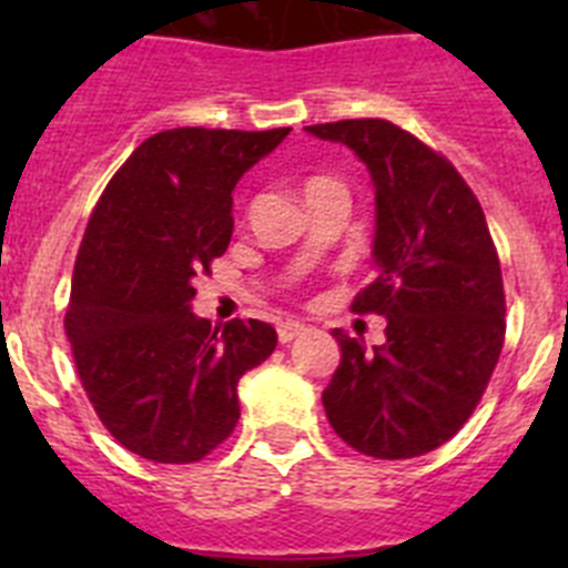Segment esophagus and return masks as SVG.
Returning <instances> with one entry per match:
<instances>
[{
	"label": "esophagus",
	"instance_id": "1",
	"mask_svg": "<svg viewBox=\"0 0 568 568\" xmlns=\"http://www.w3.org/2000/svg\"><path fill=\"white\" fill-rule=\"evenodd\" d=\"M307 333V327L301 324V321H281L278 324V341L281 344H290V341H295L298 335Z\"/></svg>",
	"mask_w": 568,
	"mask_h": 568
}]
</instances>
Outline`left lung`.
<instances>
[{
	"label": "left lung",
	"instance_id": "8db88e82",
	"mask_svg": "<svg viewBox=\"0 0 568 568\" xmlns=\"http://www.w3.org/2000/svg\"><path fill=\"white\" fill-rule=\"evenodd\" d=\"M346 144L375 190V281L355 313L386 318V341L333 329L341 364L324 413L346 444L381 460L433 453L475 413L500 358L506 304L486 215L458 170L384 119L304 128Z\"/></svg>",
	"mask_w": 568,
	"mask_h": 568
}]
</instances>
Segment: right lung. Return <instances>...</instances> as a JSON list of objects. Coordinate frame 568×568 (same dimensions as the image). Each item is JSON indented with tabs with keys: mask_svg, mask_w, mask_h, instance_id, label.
<instances>
[{
	"mask_svg": "<svg viewBox=\"0 0 568 568\" xmlns=\"http://www.w3.org/2000/svg\"><path fill=\"white\" fill-rule=\"evenodd\" d=\"M290 128H173L150 135L90 215L64 315L90 404L124 449L193 464L239 424V381L273 355L264 321L210 324L195 275L233 235V190Z\"/></svg>",
	"mask_w": 568,
	"mask_h": 568,
	"instance_id": "obj_1",
	"label": "right lung"
}]
</instances>
